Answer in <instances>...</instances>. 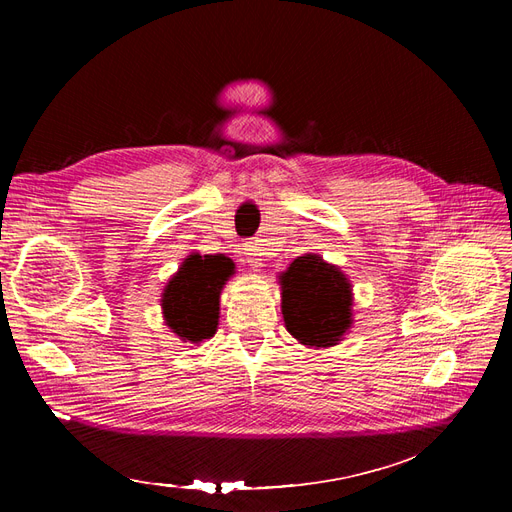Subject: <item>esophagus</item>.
<instances>
[{"label":"esophagus","instance_id":"esophagus-1","mask_svg":"<svg viewBox=\"0 0 512 512\" xmlns=\"http://www.w3.org/2000/svg\"><path fill=\"white\" fill-rule=\"evenodd\" d=\"M239 256H241V262H247V265L254 267V269L262 267V262H260V260H262V258H260V247H258L256 241H245V243L241 245Z\"/></svg>","mask_w":512,"mask_h":512}]
</instances>
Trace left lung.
I'll use <instances>...</instances> for the list:
<instances>
[{
  "label": "left lung",
  "mask_w": 512,
  "mask_h": 512,
  "mask_svg": "<svg viewBox=\"0 0 512 512\" xmlns=\"http://www.w3.org/2000/svg\"><path fill=\"white\" fill-rule=\"evenodd\" d=\"M282 280L286 329L305 346H333L352 324L346 275L316 254L299 256Z\"/></svg>",
  "instance_id": "obj_1"
}]
</instances>
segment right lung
Listing matches in <instances>:
<instances>
[{
	"mask_svg": "<svg viewBox=\"0 0 512 512\" xmlns=\"http://www.w3.org/2000/svg\"><path fill=\"white\" fill-rule=\"evenodd\" d=\"M230 273L228 260L194 254L168 282L162 297L164 320L183 342L198 344L213 337L220 318V292Z\"/></svg>",
	"mask_w": 512,
	"mask_h": 512,
	"instance_id": "1",
	"label": "right lung"
}]
</instances>
